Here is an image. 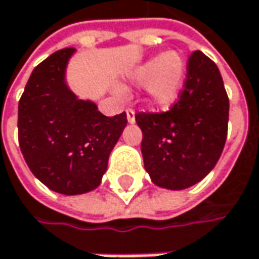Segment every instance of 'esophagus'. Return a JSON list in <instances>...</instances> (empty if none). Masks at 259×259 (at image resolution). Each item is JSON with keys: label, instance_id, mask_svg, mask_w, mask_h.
<instances>
[{"label": "esophagus", "instance_id": "obj_1", "mask_svg": "<svg viewBox=\"0 0 259 259\" xmlns=\"http://www.w3.org/2000/svg\"><path fill=\"white\" fill-rule=\"evenodd\" d=\"M126 115H127V121H129L130 124H133L135 123V111L132 108H127L126 110Z\"/></svg>", "mask_w": 259, "mask_h": 259}]
</instances>
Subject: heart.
Returning a JSON list of instances; mask_svg holds the SVG:
<instances>
[{
  "label": "heart",
  "instance_id": "1",
  "mask_svg": "<svg viewBox=\"0 0 259 259\" xmlns=\"http://www.w3.org/2000/svg\"><path fill=\"white\" fill-rule=\"evenodd\" d=\"M186 79V63L177 51L155 55L133 71L132 80L146 86L148 101L154 107L167 108L179 99Z\"/></svg>",
  "mask_w": 259,
  "mask_h": 259
}]
</instances>
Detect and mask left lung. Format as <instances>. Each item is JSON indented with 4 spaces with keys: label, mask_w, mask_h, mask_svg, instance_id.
<instances>
[{
    "label": "left lung",
    "mask_w": 259,
    "mask_h": 259,
    "mask_svg": "<svg viewBox=\"0 0 259 259\" xmlns=\"http://www.w3.org/2000/svg\"><path fill=\"white\" fill-rule=\"evenodd\" d=\"M136 123L154 185L182 190L201 182L215 167L227 138L229 98L215 63L192 53L179 101L165 113H138Z\"/></svg>",
    "instance_id": "obj_1"
}]
</instances>
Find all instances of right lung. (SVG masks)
I'll list each match as a JSON object with an SVG mask.
<instances>
[{"label":"right lung","instance_id":"add662e5","mask_svg":"<svg viewBox=\"0 0 259 259\" xmlns=\"http://www.w3.org/2000/svg\"><path fill=\"white\" fill-rule=\"evenodd\" d=\"M74 48L51 54L32 71L19 101V144L30 171L63 195L97 189L108 157L127 124L126 113L107 117L66 83Z\"/></svg>","mask_w":259,"mask_h":259}]
</instances>
